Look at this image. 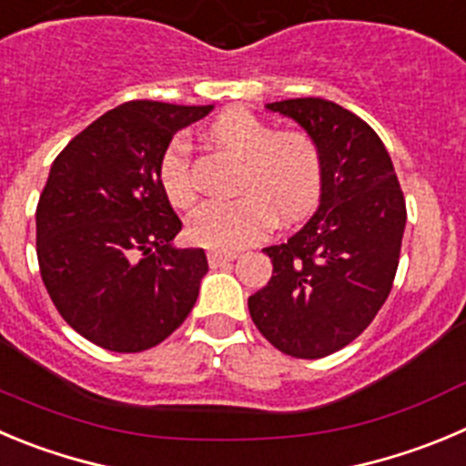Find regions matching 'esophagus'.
Instances as JSON below:
<instances>
[{
	"label": "esophagus",
	"instance_id": "esophagus-1",
	"mask_svg": "<svg viewBox=\"0 0 466 466\" xmlns=\"http://www.w3.org/2000/svg\"><path fill=\"white\" fill-rule=\"evenodd\" d=\"M207 259H208V264H211V267L216 268V267H220V264L232 262V259H237V253H223V250H208Z\"/></svg>",
	"mask_w": 466,
	"mask_h": 466
}]
</instances>
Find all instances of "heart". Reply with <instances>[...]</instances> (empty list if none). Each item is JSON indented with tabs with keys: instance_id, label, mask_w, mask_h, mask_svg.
Instances as JSON below:
<instances>
[{
	"instance_id": "1",
	"label": "heart",
	"mask_w": 466,
	"mask_h": 466,
	"mask_svg": "<svg viewBox=\"0 0 466 466\" xmlns=\"http://www.w3.org/2000/svg\"><path fill=\"white\" fill-rule=\"evenodd\" d=\"M211 145L241 158L232 199H208L188 216V237L211 250H237L262 237L273 223L289 225L315 208L321 193L319 145L306 130H276L246 107H232L208 124ZM158 181L174 207L198 198L188 142H169L158 163Z\"/></svg>"
}]
</instances>
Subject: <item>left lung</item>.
<instances>
[{
    "label": "left lung",
    "instance_id": "left-lung-1",
    "mask_svg": "<svg viewBox=\"0 0 466 466\" xmlns=\"http://www.w3.org/2000/svg\"><path fill=\"white\" fill-rule=\"evenodd\" d=\"M267 110L297 121L321 151L319 207L285 243L264 248L273 276L248 299L264 338L294 359H321L370 326L398 271L407 207L380 135L324 98Z\"/></svg>",
    "mask_w": 466,
    "mask_h": 466
}]
</instances>
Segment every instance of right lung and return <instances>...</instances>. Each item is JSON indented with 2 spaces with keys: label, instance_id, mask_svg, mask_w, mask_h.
Returning a JSON list of instances; mask_svg holds the SVG:
<instances>
[{
  "label": "right lung",
  "instance_id": "obj_1",
  "mask_svg": "<svg viewBox=\"0 0 466 466\" xmlns=\"http://www.w3.org/2000/svg\"><path fill=\"white\" fill-rule=\"evenodd\" d=\"M211 110L124 103L52 163L36 207L41 278L68 326L103 350H151L198 301L207 255L172 246L181 220L160 188L158 163L174 133Z\"/></svg>",
  "mask_w": 466,
  "mask_h": 466
}]
</instances>
